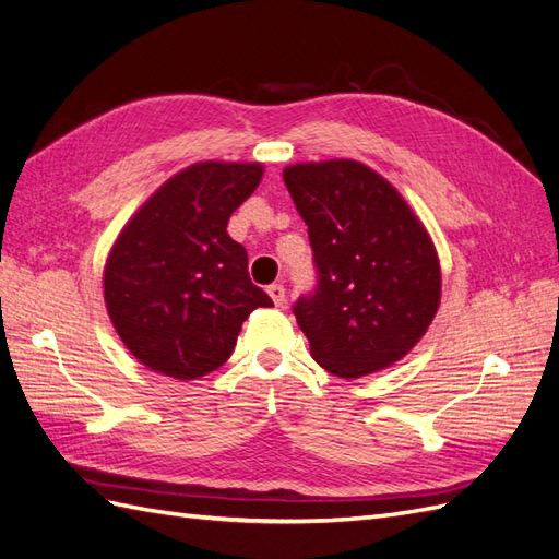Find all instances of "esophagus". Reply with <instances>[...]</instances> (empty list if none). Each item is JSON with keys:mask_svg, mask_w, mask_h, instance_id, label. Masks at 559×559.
<instances>
[{"mask_svg": "<svg viewBox=\"0 0 559 559\" xmlns=\"http://www.w3.org/2000/svg\"><path fill=\"white\" fill-rule=\"evenodd\" d=\"M267 294H270V298H273V302L277 308H282L284 306V300H286V289L282 284H270L267 286Z\"/></svg>", "mask_w": 559, "mask_h": 559, "instance_id": "34e87169", "label": "esophagus"}]
</instances>
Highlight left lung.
Listing matches in <instances>:
<instances>
[{
  "label": "left lung",
  "mask_w": 559,
  "mask_h": 559,
  "mask_svg": "<svg viewBox=\"0 0 559 559\" xmlns=\"http://www.w3.org/2000/svg\"><path fill=\"white\" fill-rule=\"evenodd\" d=\"M308 226L317 292L294 314L312 359L357 380L403 359L441 306V261L425 224L373 167L349 158L284 167Z\"/></svg>",
  "instance_id": "obj_1"
}]
</instances>
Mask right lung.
<instances>
[{
  "label": "right lung",
  "instance_id": "add662e5",
  "mask_svg": "<svg viewBox=\"0 0 559 559\" xmlns=\"http://www.w3.org/2000/svg\"><path fill=\"white\" fill-rule=\"evenodd\" d=\"M261 177V163H193L151 193L114 240L105 306L123 345L154 373H212L228 361L245 319L273 306L249 280L245 247L226 233Z\"/></svg>",
  "mask_w": 559,
  "mask_h": 559
}]
</instances>
